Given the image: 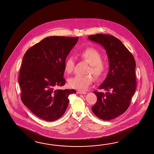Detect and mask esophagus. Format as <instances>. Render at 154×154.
<instances>
[{
    "label": "esophagus",
    "instance_id": "34e87169",
    "mask_svg": "<svg viewBox=\"0 0 154 154\" xmlns=\"http://www.w3.org/2000/svg\"><path fill=\"white\" fill-rule=\"evenodd\" d=\"M77 93H78V94H85L87 93V92H85V91H77Z\"/></svg>",
    "mask_w": 154,
    "mask_h": 154
}]
</instances>
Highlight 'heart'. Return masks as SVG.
Instances as JSON below:
<instances>
[{"mask_svg":"<svg viewBox=\"0 0 154 154\" xmlns=\"http://www.w3.org/2000/svg\"><path fill=\"white\" fill-rule=\"evenodd\" d=\"M79 57L90 64L88 72L91 73L96 78H99L106 71V64L102 60V55L94 48H87L79 54ZM75 60L72 56H69L64 63V70L70 74L74 70ZM93 78L91 75H75L68 80L69 86L78 90L86 89L92 82Z\"/></svg>","mask_w":154,"mask_h":154,"instance_id":"obj_1","label":"heart"}]
</instances>
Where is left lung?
<instances>
[{"instance_id":"left-lung-1","label":"left lung","mask_w":154,"mask_h":154,"mask_svg":"<svg viewBox=\"0 0 154 154\" xmlns=\"http://www.w3.org/2000/svg\"><path fill=\"white\" fill-rule=\"evenodd\" d=\"M89 40L102 45L106 50L109 70L99 89L97 101L91 109L99 119L108 121L124 113L130 106L136 88L134 57L122 42L110 35L101 33L88 36Z\"/></svg>"}]
</instances>
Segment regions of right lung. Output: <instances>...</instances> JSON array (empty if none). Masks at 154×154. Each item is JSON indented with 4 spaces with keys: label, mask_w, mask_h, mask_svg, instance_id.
<instances>
[{
    "label": "right lung",
    "mask_w": 154,
    "mask_h": 154,
    "mask_svg": "<svg viewBox=\"0 0 154 154\" xmlns=\"http://www.w3.org/2000/svg\"><path fill=\"white\" fill-rule=\"evenodd\" d=\"M79 37H48L25 53L18 82L22 102L40 119L54 121L65 113L69 95L74 89H55L63 86L64 63Z\"/></svg>",
    "instance_id": "1"
}]
</instances>
